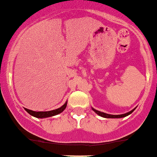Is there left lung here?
Returning <instances> with one entry per match:
<instances>
[{"label": "left lung", "mask_w": 157, "mask_h": 157, "mask_svg": "<svg viewBox=\"0 0 157 157\" xmlns=\"http://www.w3.org/2000/svg\"><path fill=\"white\" fill-rule=\"evenodd\" d=\"M93 110L95 112V113H97V114H98L99 116H101V117H105V118H121V117H127V116L129 115V114H131V113H132L134 110H135V109H132V111L128 112V113H124V114H121V115H110V114H107V113L97 111V110H96V109H93Z\"/></svg>", "instance_id": "1"}]
</instances>
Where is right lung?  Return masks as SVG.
Segmentation results:
<instances>
[{"mask_svg":"<svg viewBox=\"0 0 157 157\" xmlns=\"http://www.w3.org/2000/svg\"><path fill=\"white\" fill-rule=\"evenodd\" d=\"M67 106V102L64 104L63 106H61L60 108L57 109H55V110H52V111H48V112H35V111H32V110H29V109H25V111L28 112L29 113L30 115L33 116V117H36V118H45V117H52V116L57 115L59 113H62L64 111L65 108Z\"/></svg>","mask_w":157,"mask_h":157,"instance_id":"obj_1","label":"right lung"}]
</instances>
